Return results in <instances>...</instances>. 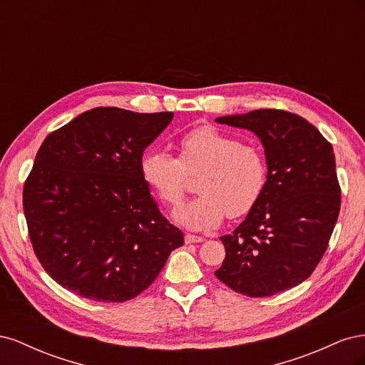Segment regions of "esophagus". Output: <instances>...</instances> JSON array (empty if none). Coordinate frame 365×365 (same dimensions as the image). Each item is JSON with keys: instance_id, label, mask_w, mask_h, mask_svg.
<instances>
[{"instance_id": "34e87169", "label": "esophagus", "mask_w": 365, "mask_h": 365, "mask_svg": "<svg viewBox=\"0 0 365 365\" xmlns=\"http://www.w3.org/2000/svg\"><path fill=\"white\" fill-rule=\"evenodd\" d=\"M184 240H185V244L189 245V244H197V242H204L205 239L201 237V236H195V235H189V233H187V235L184 236Z\"/></svg>"}]
</instances>
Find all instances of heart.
<instances>
[{"mask_svg": "<svg viewBox=\"0 0 365 365\" xmlns=\"http://www.w3.org/2000/svg\"><path fill=\"white\" fill-rule=\"evenodd\" d=\"M180 158L150 150L141 160L143 180L168 205L185 193L187 172H197L192 201L175 210V220L190 230H210L227 215L242 216L256 205L268 178L267 160L257 146L244 145L215 126L187 132L178 141Z\"/></svg>", "mask_w": 365, "mask_h": 365, "instance_id": "heart-1", "label": "heart"}]
</instances>
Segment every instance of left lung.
I'll list each match as a JSON object with an SVG mask.
<instances>
[{"label": "left lung", "instance_id": "obj_1", "mask_svg": "<svg viewBox=\"0 0 365 365\" xmlns=\"http://www.w3.org/2000/svg\"><path fill=\"white\" fill-rule=\"evenodd\" d=\"M248 129L264 149L268 178L233 233L220 237L225 259L215 274L248 297H271L304 282L322 260L341 205L330 143L303 117L280 109L217 117Z\"/></svg>", "mask_w": 365, "mask_h": 365}]
</instances>
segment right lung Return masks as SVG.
Wrapping results in <instances>:
<instances>
[{
  "instance_id": "right-lung-1",
  "label": "right lung",
  "mask_w": 365,
  "mask_h": 365,
  "mask_svg": "<svg viewBox=\"0 0 365 365\" xmlns=\"http://www.w3.org/2000/svg\"><path fill=\"white\" fill-rule=\"evenodd\" d=\"M172 118L94 108L43 140L24 184V215L36 257L62 288L123 303L184 244L141 175L143 152Z\"/></svg>"
}]
</instances>
